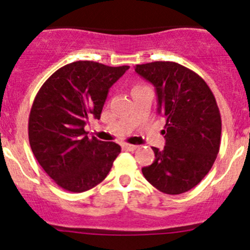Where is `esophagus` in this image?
<instances>
[{"label":"esophagus","mask_w":250,"mask_h":250,"mask_svg":"<svg viewBox=\"0 0 250 250\" xmlns=\"http://www.w3.org/2000/svg\"><path fill=\"white\" fill-rule=\"evenodd\" d=\"M123 147H125V150H128V151H135L138 148V146L137 145H132V144H125V145H123Z\"/></svg>","instance_id":"1"}]
</instances>
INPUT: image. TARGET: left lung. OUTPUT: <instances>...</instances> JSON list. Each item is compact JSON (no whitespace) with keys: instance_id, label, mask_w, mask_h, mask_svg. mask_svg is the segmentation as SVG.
I'll return each mask as SVG.
<instances>
[{"instance_id":"1","label":"left lung","mask_w":250,"mask_h":250,"mask_svg":"<svg viewBox=\"0 0 250 250\" xmlns=\"http://www.w3.org/2000/svg\"><path fill=\"white\" fill-rule=\"evenodd\" d=\"M135 71L155 85L158 112L166 117L165 148L152 147L155 161L141 172L161 192H186L208 174L220 148L215 97L200 75L178 62H147Z\"/></svg>"}]
</instances>
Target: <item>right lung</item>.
<instances>
[{"instance_id": "1", "label": "right lung", "mask_w": 250, "mask_h": 250, "mask_svg": "<svg viewBox=\"0 0 250 250\" xmlns=\"http://www.w3.org/2000/svg\"><path fill=\"white\" fill-rule=\"evenodd\" d=\"M129 66L81 60L60 67L40 88L29 116V141L43 170L70 192H84L109 174L121 146L88 138L89 117L99 120L111 85Z\"/></svg>"}]
</instances>
